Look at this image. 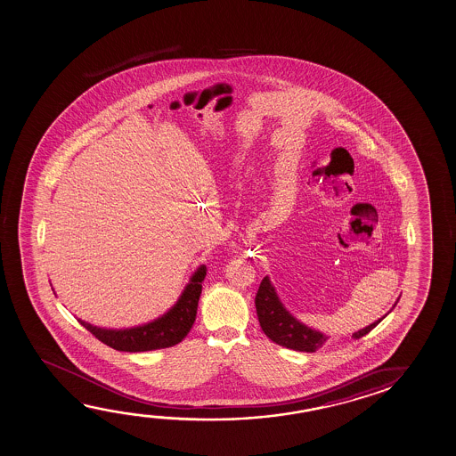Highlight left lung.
I'll return each instance as SVG.
<instances>
[{"mask_svg":"<svg viewBox=\"0 0 456 456\" xmlns=\"http://www.w3.org/2000/svg\"><path fill=\"white\" fill-rule=\"evenodd\" d=\"M398 300L395 302L392 309L396 306ZM256 309H257V317L264 333L273 343L280 344L282 347L300 352H315L321 349L330 338L321 333L319 330L305 325L295 315L290 314V311L284 306V303L281 302L280 295L268 276L260 282L259 290L256 295ZM392 309L376 322L352 333V338L358 339L364 337L366 333H370L379 322H382V319H386L387 315L392 313Z\"/></svg>","mask_w":456,"mask_h":456,"instance_id":"obj_1","label":"left lung"}]
</instances>
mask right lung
Instances as JSON below:
<instances>
[{
  "instance_id": "1",
  "label": "right lung",
  "mask_w": 456,
  "mask_h": 456,
  "mask_svg": "<svg viewBox=\"0 0 456 456\" xmlns=\"http://www.w3.org/2000/svg\"><path fill=\"white\" fill-rule=\"evenodd\" d=\"M207 266L200 265L183 289L175 305L167 313L151 322L142 323L131 329H101L78 319L85 329L92 331L99 341L110 346L115 351L147 352L166 349L182 343L196 321L197 305L202 294V281Z\"/></svg>"
}]
</instances>
